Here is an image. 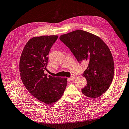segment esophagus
<instances>
[{
	"instance_id": "esophagus-1",
	"label": "esophagus",
	"mask_w": 129,
	"mask_h": 129,
	"mask_svg": "<svg viewBox=\"0 0 129 129\" xmlns=\"http://www.w3.org/2000/svg\"><path fill=\"white\" fill-rule=\"evenodd\" d=\"M75 75H72V76L70 77V78H69V79H70V80H73L75 79Z\"/></svg>"
}]
</instances>
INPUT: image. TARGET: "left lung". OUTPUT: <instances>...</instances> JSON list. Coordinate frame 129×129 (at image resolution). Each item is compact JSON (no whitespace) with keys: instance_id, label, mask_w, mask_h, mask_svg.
I'll return each instance as SVG.
<instances>
[{"instance_id":"obj_1","label":"left lung","mask_w":129,"mask_h":129,"mask_svg":"<svg viewBox=\"0 0 129 129\" xmlns=\"http://www.w3.org/2000/svg\"><path fill=\"white\" fill-rule=\"evenodd\" d=\"M59 39L80 63H89L82 74L87 82L82 93L90 98L100 97L108 90L114 75V59L108 46L99 37L80 29L60 36Z\"/></svg>"}]
</instances>
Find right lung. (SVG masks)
<instances>
[{
    "instance_id": "obj_1",
    "label": "right lung",
    "mask_w": 129,
    "mask_h": 129,
    "mask_svg": "<svg viewBox=\"0 0 129 129\" xmlns=\"http://www.w3.org/2000/svg\"><path fill=\"white\" fill-rule=\"evenodd\" d=\"M58 36L34 37L25 46L20 60L22 81L28 91L46 104L57 102L66 88L67 78L52 77L44 73L50 50Z\"/></svg>"
}]
</instances>
